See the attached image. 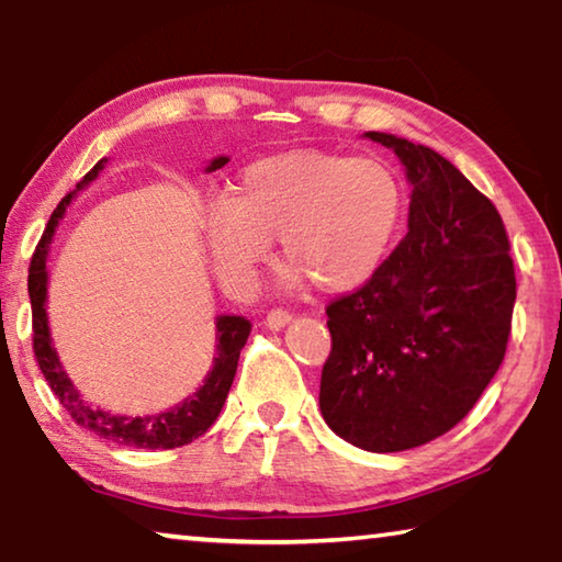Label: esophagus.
<instances>
[{
	"instance_id": "1",
	"label": "esophagus",
	"mask_w": 562,
	"mask_h": 562,
	"mask_svg": "<svg viewBox=\"0 0 562 562\" xmlns=\"http://www.w3.org/2000/svg\"><path fill=\"white\" fill-rule=\"evenodd\" d=\"M292 322V312L282 310V307H274L268 312V317H265V327L268 329H282L284 325H290Z\"/></svg>"
}]
</instances>
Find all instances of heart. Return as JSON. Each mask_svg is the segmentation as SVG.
I'll use <instances>...</instances> for the list:
<instances>
[{
	"instance_id": "heart-1",
	"label": "heart",
	"mask_w": 562,
	"mask_h": 562,
	"mask_svg": "<svg viewBox=\"0 0 562 562\" xmlns=\"http://www.w3.org/2000/svg\"><path fill=\"white\" fill-rule=\"evenodd\" d=\"M404 215L406 188L384 160L284 150L240 170L225 203L207 211L203 235L233 284L252 282L280 237L292 282L349 292L382 270Z\"/></svg>"
}]
</instances>
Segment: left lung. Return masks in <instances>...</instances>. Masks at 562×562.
Segmentation results:
<instances>
[{
	"label": "left lung",
	"instance_id": "obj_1",
	"mask_svg": "<svg viewBox=\"0 0 562 562\" xmlns=\"http://www.w3.org/2000/svg\"><path fill=\"white\" fill-rule=\"evenodd\" d=\"M412 180L408 233L372 280L327 304L319 408L364 451L392 453L451 431L506 357L516 268L486 195L436 150L389 133Z\"/></svg>",
	"mask_w": 562,
	"mask_h": 562
}]
</instances>
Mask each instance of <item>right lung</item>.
<instances>
[{
    "label": "right lung",
    "instance_id": "add662e5",
    "mask_svg": "<svg viewBox=\"0 0 562 562\" xmlns=\"http://www.w3.org/2000/svg\"><path fill=\"white\" fill-rule=\"evenodd\" d=\"M103 164V160H101ZM101 164L93 166L83 180L76 188H83L99 176V170L103 168ZM227 164V158H215L211 168L207 170H217ZM74 198V193H66L61 198V203L56 205V211L52 213L49 223L44 227V235L36 250L32 255L30 262V300H32V341H34V359L40 364L42 374L46 382H49L54 396L59 398V404L69 412L76 424L83 426V429L101 436V439L121 443V446H133V449H178V446H186L198 436H203L211 424L221 414V408L227 398V392H231V384L237 372V359H240V351L247 341V335H250V322L245 317H221L217 319V357L213 359V369L207 374L205 384L198 389L193 396H188L183 404H178L170 408V412L164 414H154V416H136V418H126V416H113L101 412V408L89 406L83 398L76 392L74 384L69 382V376L59 364V357L52 347L49 339V327H46V250H49L54 227L59 223V217L64 215L66 205Z\"/></svg>",
    "mask_w": 562,
    "mask_h": 562
}]
</instances>
